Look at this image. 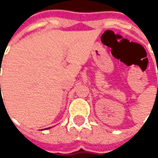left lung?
<instances>
[{
	"label": "left lung",
	"instance_id": "left-lung-1",
	"mask_svg": "<svg viewBox=\"0 0 158 158\" xmlns=\"http://www.w3.org/2000/svg\"><path fill=\"white\" fill-rule=\"evenodd\" d=\"M157 88H158V85H157Z\"/></svg>",
	"mask_w": 158,
	"mask_h": 158
}]
</instances>
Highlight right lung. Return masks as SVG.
Instances as JSON below:
<instances>
[{"label": "right lung", "instance_id": "add662e5", "mask_svg": "<svg viewBox=\"0 0 158 158\" xmlns=\"http://www.w3.org/2000/svg\"><path fill=\"white\" fill-rule=\"evenodd\" d=\"M0 68H1V67H0ZM0 87H1V84H0Z\"/></svg>", "mask_w": 158, "mask_h": 158}]
</instances>
